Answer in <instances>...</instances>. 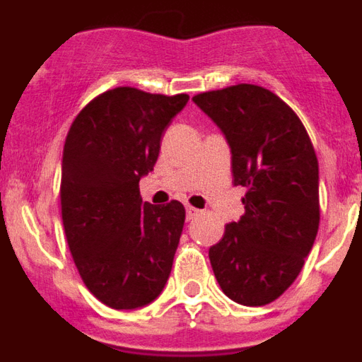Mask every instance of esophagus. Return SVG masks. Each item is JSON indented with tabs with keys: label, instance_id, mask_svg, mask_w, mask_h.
<instances>
[{
	"label": "esophagus",
	"instance_id": "1",
	"mask_svg": "<svg viewBox=\"0 0 362 362\" xmlns=\"http://www.w3.org/2000/svg\"><path fill=\"white\" fill-rule=\"evenodd\" d=\"M201 214V210L194 209V206H190V204H187V219H194V217H197Z\"/></svg>",
	"mask_w": 362,
	"mask_h": 362
}]
</instances>
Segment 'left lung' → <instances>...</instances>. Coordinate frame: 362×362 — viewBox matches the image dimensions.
<instances>
[{
    "label": "left lung",
    "instance_id": "left-lung-1",
    "mask_svg": "<svg viewBox=\"0 0 362 362\" xmlns=\"http://www.w3.org/2000/svg\"><path fill=\"white\" fill-rule=\"evenodd\" d=\"M194 103L232 150L245 216L209 250L221 290L245 306L283 296L299 276L319 230V163L299 116L279 95L239 83L201 92Z\"/></svg>",
    "mask_w": 362,
    "mask_h": 362
}]
</instances>
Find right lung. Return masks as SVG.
<instances>
[{
    "instance_id": "add662e5",
    "label": "right lung",
    "mask_w": 362,
    "mask_h": 362,
    "mask_svg": "<svg viewBox=\"0 0 362 362\" xmlns=\"http://www.w3.org/2000/svg\"><path fill=\"white\" fill-rule=\"evenodd\" d=\"M187 94L117 86L81 108L63 146L62 217L83 283L114 310L148 305L170 276L185 206L143 203L139 179Z\"/></svg>"
}]
</instances>
